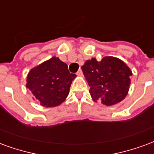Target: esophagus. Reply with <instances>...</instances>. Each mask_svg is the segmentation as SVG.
Returning <instances> with one entry per match:
<instances>
[{"instance_id":"esophagus-1","label":"esophagus","mask_w":154,"mask_h":154,"mask_svg":"<svg viewBox=\"0 0 154 154\" xmlns=\"http://www.w3.org/2000/svg\"><path fill=\"white\" fill-rule=\"evenodd\" d=\"M77 76H80V77H82V76H83V72H82V69H79V70L77 71Z\"/></svg>"}]
</instances>
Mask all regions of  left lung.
<instances>
[{
    "instance_id": "8db88e82",
    "label": "left lung",
    "mask_w": 154,
    "mask_h": 154,
    "mask_svg": "<svg viewBox=\"0 0 154 154\" xmlns=\"http://www.w3.org/2000/svg\"><path fill=\"white\" fill-rule=\"evenodd\" d=\"M82 70L94 101L113 106L127 96L132 72L122 60L110 56L103 57L100 62L91 58L86 61Z\"/></svg>"
}]
</instances>
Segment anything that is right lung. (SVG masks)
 <instances>
[{"instance_id": "right-lung-1", "label": "right lung", "mask_w": 154, "mask_h": 154, "mask_svg": "<svg viewBox=\"0 0 154 154\" xmlns=\"http://www.w3.org/2000/svg\"><path fill=\"white\" fill-rule=\"evenodd\" d=\"M75 77L67 64L53 57L29 71L26 87L41 106L55 107L66 100Z\"/></svg>"}]
</instances>
